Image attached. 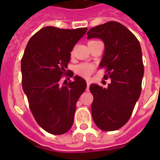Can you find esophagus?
<instances>
[{"instance_id": "obj_1", "label": "esophagus", "mask_w": 160, "mask_h": 160, "mask_svg": "<svg viewBox=\"0 0 160 160\" xmlns=\"http://www.w3.org/2000/svg\"><path fill=\"white\" fill-rule=\"evenodd\" d=\"M86 83H87V87H86V90H89V87H90V81H89V80H87V81H86Z\"/></svg>"}]
</instances>
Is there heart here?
<instances>
[{"instance_id":"1","label":"heart","mask_w":160,"mask_h":160,"mask_svg":"<svg viewBox=\"0 0 160 160\" xmlns=\"http://www.w3.org/2000/svg\"><path fill=\"white\" fill-rule=\"evenodd\" d=\"M95 69H96V67H95V65L94 64H91V63H81V64H79V65L75 66V71L80 76L88 78L94 73Z\"/></svg>"}]
</instances>
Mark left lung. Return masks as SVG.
I'll return each mask as SVG.
<instances>
[{
  "mask_svg": "<svg viewBox=\"0 0 160 160\" xmlns=\"http://www.w3.org/2000/svg\"><path fill=\"white\" fill-rule=\"evenodd\" d=\"M87 38H100L105 51L100 65L104 79H111L108 88L92 84L91 113L94 122L104 131H114L126 124L141 93L144 64L141 47L131 31L117 21L93 27Z\"/></svg>",
  "mask_w": 160,
  "mask_h": 160,
  "instance_id": "1",
  "label": "left lung"
}]
</instances>
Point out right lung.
Wrapping results in <instances>:
<instances>
[{
    "label": "right lung",
    "mask_w": 160,
    "mask_h": 160,
    "mask_svg": "<svg viewBox=\"0 0 160 160\" xmlns=\"http://www.w3.org/2000/svg\"><path fill=\"white\" fill-rule=\"evenodd\" d=\"M87 31L46 26L32 36L21 59L22 88L34 118L50 134L69 131L74 122L76 102L85 91L83 78L60 85L64 76L72 77L66 68L73 47Z\"/></svg>",
    "instance_id": "right-lung-1"
}]
</instances>
